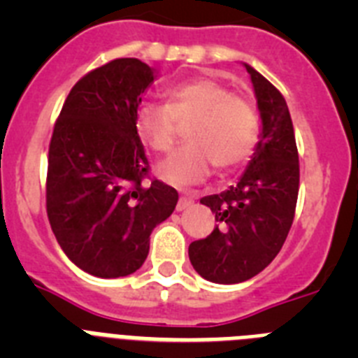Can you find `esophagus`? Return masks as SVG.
I'll list each match as a JSON object with an SVG mask.
<instances>
[{
    "label": "esophagus",
    "mask_w": 358,
    "mask_h": 358,
    "mask_svg": "<svg viewBox=\"0 0 358 358\" xmlns=\"http://www.w3.org/2000/svg\"><path fill=\"white\" fill-rule=\"evenodd\" d=\"M194 195L192 194H185L181 195V199H179V202H177V211H182L186 210V208H189L192 204H194Z\"/></svg>",
    "instance_id": "esophagus-1"
}]
</instances>
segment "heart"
<instances>
[{
    "label": "heart",
    "mask_w": 358,
    "mask_h": 358,
    "mask_svg": "<svg viewBox=\"0 0 358 358\" xmlns=\"http://www.w3.org/2000/svg\"><path fill=\"white\" fill-rule=\"evenodd\" d=\"M188 122L189 143L159 166V176L173 186L206 181L217 164L224 172L240 169L260 140V115L251 98L213 77L172 85L169 103L143 102L134 115L136 134L157 154L172 150L179 125Z\"/></svg>",
    "instance_id": "b5f03b06"
}]
</instances>
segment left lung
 <instances>
[{"label":"left lung","mask_w":358,"mask_h":358,"mask_svg":"<svg viewBox=\"0 0 358 358\" xmlns=\"http://www.w3.org/2000/svg\"><path fill=\"white\" fill-rule=\"evenodd\" d=\"M245 69L260 109V141L235 186L201 199L218 224L188 248L195 271L222 285L251 280L276 258L294 222L299 192V156L285 98L256 69L248 64Z\"/></svg>","instance_id":"8db88e82"}]
</instances>
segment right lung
<instances>
[{
	"label": "right lung",
	"mask_w": 358,
	"mask_h": 358,
	"mask_svg": "<svg viewBox=\"0 0 358 358\" xmlns=\"http://www.w3.org/2000/svg\"><path fill=\"white\" fill-rule=\"evenodd\" d=\"M154 69L115 59L73 85L53 127L46 213L73 264L98 278L136 273L179 194L150 177L134 115Z\"/></svg>",
	"instance_id": "1"
}]
</instances>
